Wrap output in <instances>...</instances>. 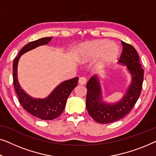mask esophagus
Listing matches in <instances>:
<instances>
[{
    "label": "esophagus",
    "instance_id": "obj_1",
    "mask_svg": "<svg viewBox=\"0 0 156 156\" xmlns=\"http://www.w3.org/2000/svg\"><path fill=\"white\" fill-rule=\"evenodd\" d=\"M86 82H87V80L85 77H80L78 80L79 84H80V85H85V83H86Z\"/></svg>",
    "mask_w": 156,
    "mask_h": 156
}]
</instances>
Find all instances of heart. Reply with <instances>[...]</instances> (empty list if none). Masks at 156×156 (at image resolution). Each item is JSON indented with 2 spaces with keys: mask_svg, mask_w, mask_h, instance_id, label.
I'll return each instance as SVG.
<instances>
[{
  "mask_svg": "<svg viewBox=\"0 0 156 156\" xmlns=\"http://www.w3.org/2000/svg\"><path fill=\"white\" fill-rule=\"evenodd\" d=\"M119 51L112 41L100 40L85 44L79 50L78 58L82 62H88L102 56L100 66H107L115 61L119 55Z\"/></svg>",
  "mask_w": 156,
  "mask_h": 156,
  "instance_id": "1",
  "label": "heart"
}]
</instances>
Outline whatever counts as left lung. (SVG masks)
Here are the masks:
<instances>
[{
    "mask_svg": "<svg viewBox=\"0 0 156 156\" xmlns=\"http://www.w3.org/2000/svg\"><path fill=\"white\" fill-rule=\"evenodd\" d=\"M122 53L119 63L126 65L131 76V82L121 100L113 104L105 102L102 100L99 76H93L86 85V108L88 114L95 122L109 124L122 119L130 112L142 90L144 69L140 63L139 56L135 48L122 41Z\"/></svg>",
    "mask_w": 156,
    "mask_h": 156,
    "instance_id": "left-lung-1",
    "label": "left lung"
}]
</instances>
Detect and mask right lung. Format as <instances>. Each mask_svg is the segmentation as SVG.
Masks as SVG:
<instances>
[{
	"label": "right lung",
	"instance_id": "right-lung-1",
	"mask_svg": "<svg viewBox=\"0 0 156 156\" xmlns=\"http://www.w3.org/2000/svg\"><path fill=\"white\" fill-rule=\"evenodd\" d=\"M51 39L52 37H44L28 43L20 50L18 56L15 57L12 65L13 84L20 104L30 115L42 120L54 119L62 114L68 98L77 86L78 80V78L76 77L63 81L44 99L32 98L21 88L17 80V64L21 55L39 46L47 44Z\"/></svg>",
	"mask_w": 156,
	"mask_h": 156
}]
</instances>
